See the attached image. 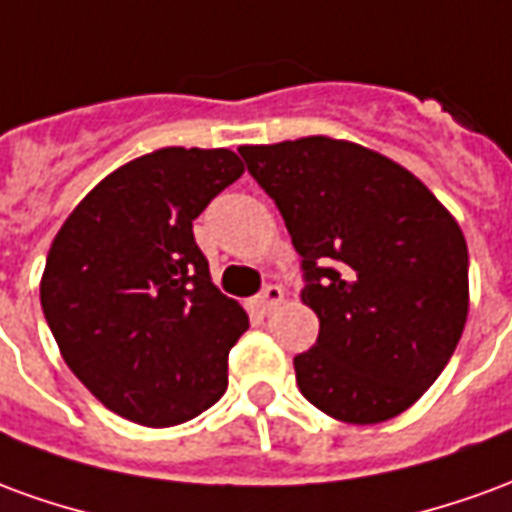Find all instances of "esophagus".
Returning <instances> with one entry per match:
<instances>
[{"label": "esophagus", "mask_w": 512, "mask_h": 512, "mask_svg": "<svg viewBox=\"0 0 512 512\" xmlns=\"http://www.w3.org/2000/svg\"><path fill=\"white\" fill-rule=\"evenodd\" d=\"M282 299H285V293H282L279 285H266V288L260 290V296L255 299V307L260 312H271Z\"/></svg>", "instance_id": "obj_1"}]
</instances>
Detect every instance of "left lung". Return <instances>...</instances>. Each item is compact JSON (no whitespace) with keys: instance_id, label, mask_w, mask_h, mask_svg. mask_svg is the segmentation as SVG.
Instances as JSON below:
<instances>
[{"instance_id":"1","label":"left lung","mask_w":512,"mask_h":512,"mask_svg":"<svg viewBox=\"0 0 512 512\" xmlns=\"http://www.w3.org/2000/svg\"><path fill=\"white\" fill-rule=\"evenodd\" d=\"M301 257L321 332L293 359L323 414L373 425L414 406L461 340L469 252L458 222L408 169L354 142L244 145Z\"/></svg>"}]
</instances>
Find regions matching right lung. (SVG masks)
Returning a JSON list of instances; mask_svg holds the SVG:
<instances>
[{
    "instance_id": "add662e5",
    "label": "right lung",
    "mask_w": 512,
    "mask_h": 512,
    "mask_svg": "<svg viewBox=\"0 0 512 512\" xmlns=\"http://www.w3.org/2000/svg\"><path fill=\"white\" fill-rule=\"evenodd\" d=\"M241 172L224 147L147 153L101 180L51 244L46 323L76 378L120 417L169 428L227 389L249 318L211 282L191 224Z\"/></svg>"
}]
</instances>
